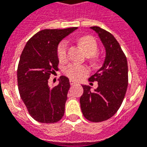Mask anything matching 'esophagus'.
Listing matches in <instances>:
<instances>
[{"label":"esophagus","instance_id":"34e87169","mask_svg":"<svg viewBox=\"0 0 147 147\" xmlns=\"http://www.w3.org/2000/svg\"><path fill=\"white\" fill-rule=\"evenodd\" d=\"M75 84H76V82L75 81V80H70V84H71V85H73Z\"/></svg>","mask_w":147,"mask_h":147}]
</instances>
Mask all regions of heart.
Returning a JSON list of instances; mask_svg holds the SVG:
<instances>
[{
  "label": "heart",
  "instance_id": "b5f03b06",
  "mask_svg": "<svg viewBox=\"0 0 147 147\" xmlns=\"http://www.w3.org/2000/svg\"><path fill=\"white\" fill-rule=\"evenodd\" d=\"M79 43L80 45L81 48L84 50L87 55L91 57V61L92 63H96L98 59L93 55H95L97 50L98 46L96 40L92 36L86 35L81 37L79 39ZM67 48L68 45L67 41H62L58 46L57 48V56L60 62H64L67 58ZM88 68L84 66L76 65V64H70L64 69V73L71 79H80L83 77L84 75L88 73Z\"/></svg>",
  "mask_w": 147,
  "mask_h": 147
}]
</instances>
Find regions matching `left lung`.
<instances>
[{
	"instance_id": "left-lung-1",
	"label": "left lung",
	"mask_w": 147,
	"mask_h": 147,
	"mask_svg": "<svg viewBox=\"0 0 147 147\" xmlns=\"http://www.w3.org/2000/svg\"><path fill=\"white\" fill-rule=\"evenodd\" d=\"M98 34L106 55L102 67L88 80L97 81L98 87L82 85L84 93L80 102L87 120L100 122L109 119L121 105L128 87V64L125 54L114 36L99 26H92Z\"/></svg>"
}]
</instances>
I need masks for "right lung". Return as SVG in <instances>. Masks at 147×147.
<instances>
[{
    "label": "right lung",
    "mask_w": 147,
    "mask_h": 147,
    "mask_svg": "<svg viewBox=\"0 0 147 147\" xmlns=\"http://www.w3.org/2000/svg\"><path fill=\"white\" fill-rule=\"evenodd\" d=\"M77 27L42 30L27 42L18 67L20 96L29 113L41 123H55L63 117L70 88L68 78L60 76L57 86L51 88V74L58 71V45Z\"/></svg>",
    "instance_id": "1"
}]
</instances>
